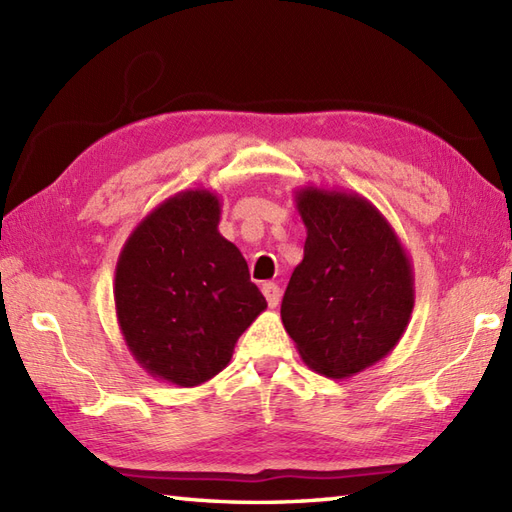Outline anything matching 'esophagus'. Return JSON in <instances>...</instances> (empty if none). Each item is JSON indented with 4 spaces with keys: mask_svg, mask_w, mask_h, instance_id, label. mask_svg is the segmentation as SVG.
I'll return each instance as SVG.
<instances>
[{
    "mask_svg": "<svg viewBox=\"0 0 512 512\" xmlns=\"http://www.w3.org/2000/svg\"><path fill=\"white\" fill-rule=\"evenodd\" d=\"M262 292H264V297H266L270 308H277V306H279L281 292H279V286H277V284H270V281H268V284L262 286Z\"/></svg>",
    "mask_w": 512,
    "mask_h": 512,
    "instance_id": "obj_1",
    "label": "esophagus"
}]
</instances>
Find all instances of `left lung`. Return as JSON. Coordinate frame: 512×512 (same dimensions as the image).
<instances>
[{
	"instance_id": "obj_1",
	"label": "left lung",
	"mask_w": 512,
	"mask_h": 512,
	"mask_svg": "<svg viewBox=\"0 0 512 512\" xmlns=\"http://www.w3.org/2000/svg\"><path fill=\"white\" fill-rule=\"evenodd\" d=\"M295 202L308 237L281 321L310 369L350 378L405 334L416 299L413 268L394 228L363 195L303 187Z\"/></svg>"
}]
</instances>
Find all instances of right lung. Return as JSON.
<instances>
[{"mask_svg": "<svg viewBox=\"0 0 512 512\" xmlns=\"http://www.w3.org/2000/svg\"><path fill=\"white\" fill-rule=\"evenodd\" d=\"M220 206L209 189L171 195L134 228L116 264L125 345L147 374L178 387L220 374L266 310L246 259L217 231Z\"/></svg>", "mask_w": 512, "mask_h": 512, "instance_id": "1", "label": "right lung"}]
</instances>
